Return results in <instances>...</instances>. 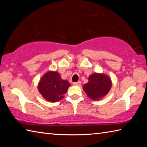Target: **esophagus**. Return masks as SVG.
I'll return each instance as SVG.
<instances>
[{"label":"esophagus","mask_w":147,"mask_h":147,"mask_svg":"<svg viewBox=\"0 0 147 147\" xmlns=\"http://www.w3.org/2000/svg\"><path fill=\"white\" fill-rule=\"evenodd\" d=\"M80 84H81V82L80 81H78V82H74L73 83V85L74 86H80Z\"/></svg>","instance_id":"1"}]
</instances>
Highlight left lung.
<instances>
[{"mask_svg": "<svg viewBox=\"0 0 147 147\" xmlns=\"http://www.w3.org/2000/svg\"><path fill=\"white\" fill-rule=\"evenodd\" d=\"M111 87V81L108 76L94 73L89 77V82L84 86L83 89L89 98L98 100L108 93Z\"/></svg>", "mask_w": 147, "mask_h": 147, "instance_id": "1", "label": "left lung"}]
</instances>
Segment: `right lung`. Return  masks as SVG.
Instances as JSON below:
<instances>
[{"label":"right lung","instance_id":"obj_1","mask_svg":"<svg viewBox=\"0 0 147 147\" xmlns=\"http://www.w3.org/2000/svg\"><path fill=\"white\" fill-rule=\"evenodd\" d=\"M70 86L67 80L61 79L59 73L49 71L42 77L38 90L45 100L56 102L63 99Z\"/></svg>","mask_w":147,"mask_h":147}]
</instances>
